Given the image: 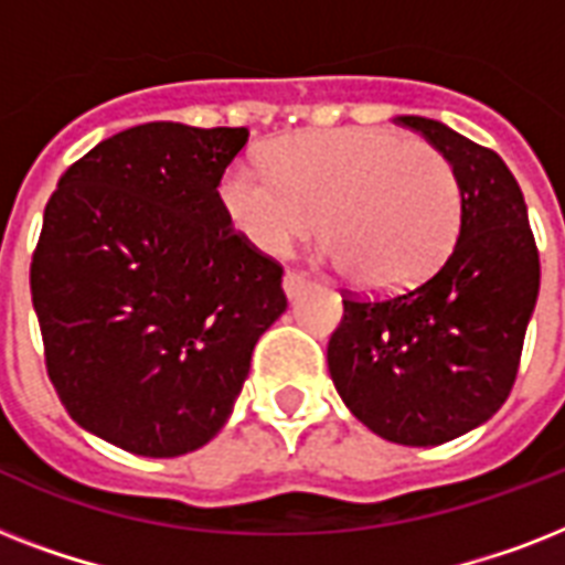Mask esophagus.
<instances>
[{"instance_id": "obj_1", "label": "esophagus", "mask_w": 565, "mask_h": 565, "mask_svg": "<svg viewBox=\"0 0 565 565\" xmlns=\"http://www.w3.org/2000/svg\"><path fill=\"white\" fill-rule=\"evenodd\" d=\"M305 284H308V275L299 273V269H287V273H284V292H287V296H296Z\"/></svg>"}]
</instances>
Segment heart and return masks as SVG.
Returning a JSON list of instances; mask_svg holds the SVG:
<instances>
[{
    "instance_id": "heart-1",
    "label": "heart",
    "mask_w": 565,
    "mask_h": 565,
    "mask_svg": "<svg viewBox=\"0 0 565 565\" xmlns=\"http://www.w3.org/2000/svg\"><path fill=\"white\" fill-rule=\"evenodd\" d=\"M222 207L264 255L284 257L322 231L326 255L366 290L422 281L455 246L460 181L446 154L386 128L281 137L269 167L239 158L222 175Z\"/></svg>"
}]
</instances>
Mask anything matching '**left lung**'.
<instances>
[{
	"label": "left lung",
	"instance_id": "8db88e82",
	"mask_svg": "<svg viewBox=\"0 0 565 565\" xmlns=\"http://www.w3.org/2000/svg\"><path fill=\"white\" fill-rule=\"evenodd\" d=\"M446 154L460 181V231L416 287L343 296L328 370L345 407L390 443L439 446L478 428L516 384L540 252L525 195L487 146L437 119L398 117Z\"/></svg>",
	"mask_w": 565,
	"mask_h": 565
}]
</instances>
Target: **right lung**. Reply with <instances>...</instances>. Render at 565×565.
<instances>
[{
  "instance_id": "1",
  "label": "right lung",
  "mask_w": 565,
  "mask_h": 565,
  "mask_svg": "<svg viewBox=\"0 0 565 565\" xmlns=\"http://www.w3.org/2000/svg\"><path fill=\"white\" fill-rule=\"evenodd\" d=\"M246 128L146 122L61 175L31 255L49 381L84 430L143 457L220 434L257 337L287 308L281 264L220 199Z\"/></svg>"
}]
</instances>
